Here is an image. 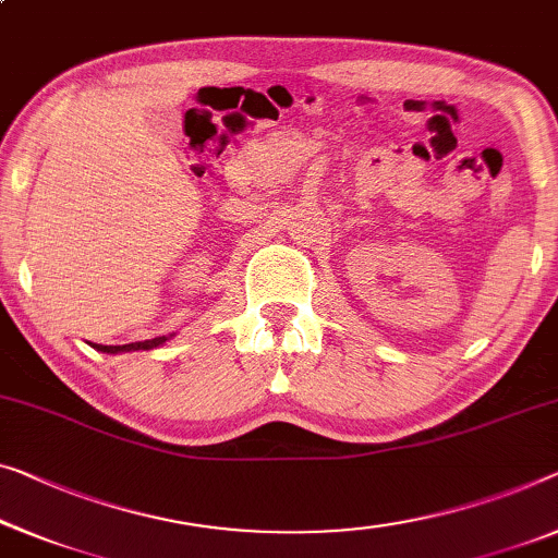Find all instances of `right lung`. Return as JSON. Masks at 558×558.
<instances>
[{"instance_id":"obj_1","label":"right lung","mask_w":558,"mask_h":558,"mask_svg":"<svg viewBox=\"0 0 558 558\" xmlns=\"http://www.w3.org/2000/svg\"><path fill=\"white\" fill-rule=\"evenodd\" d=\"M168 338H153V340H145V343H128V345H95L97 351H105V353H122V351H149V348H157L160 343H165Z\"/></svg>"}]
</instances>
